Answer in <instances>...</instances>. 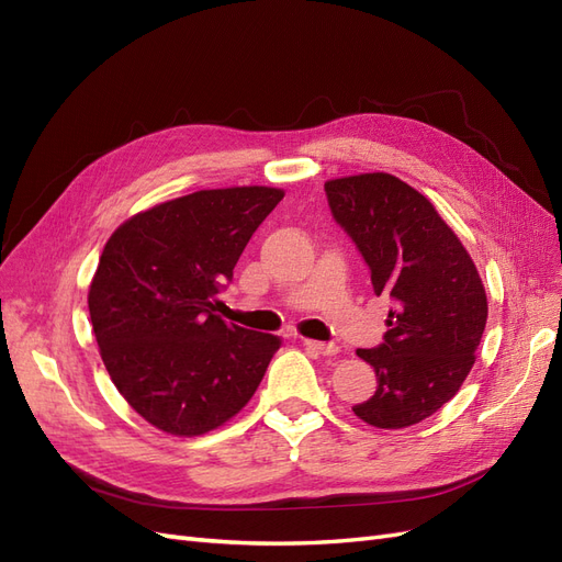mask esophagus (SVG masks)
Wrapping results in <instances>:
<instances>
[{"instance_id":"1","label":"esophagus","mask_w":562,"mask_h":562,"mask_svg":"<svg viewBox=\"0 0 562 562\" xmlns=\"http://www.w3.org/2000/svg\"><path fill=\"white\" fill-rule=\"evenodd\" d=\"M302 345L316 356H333L337 353V345L333 342H316V339H302Z\"/></svg>"}]
</instances>
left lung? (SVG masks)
Masks as SVG:
<instances>
[{"mask_svg":"<svg viewBox=\"0 0 562 562\" xmlns=\"http://www.w3.org/2000/svg\"><path fill=\"white\" fill-rule=\"evenodd\" d=\"M335 223L370 269L375 295L391 300L382 345L359 349L378 389L353 405L380 429L431 417L467 380L487 321L483 281L467 248L431 201L389 173L326 182Z\"/></svg>","mask_w":562,"mask_h":562,"instance_id":"8db88e82","label":"left lung"}]
</instances>
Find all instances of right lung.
I'll return each instance as SVG.
<instances>
[{"mask_svg": "<svg viewBox=\"0 0 562 562\" xmlns=\"http://www.w3.org/2000/svg\"><path fill=\"white\" fill-rule=\"evenodd\" d=\"M281 199L274 187L194 192L133 215L105 244L89 288L93 333L119 394L157 429L206 434L260 386L279 337L213 307Z\"/></svg>", "mask_w": 562, "mask_h": 562, "instance_id": "obj_1", "label": "right lung"}]
</instances>
